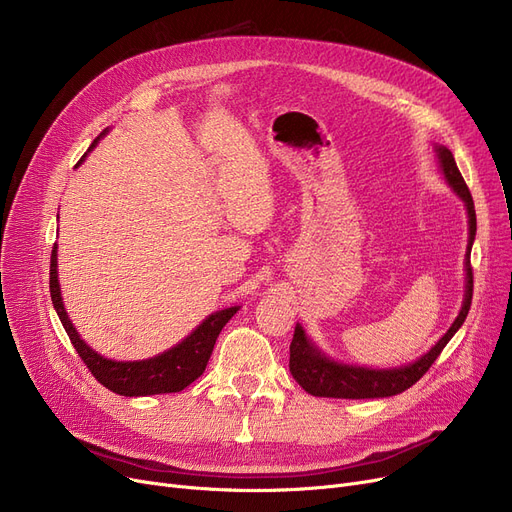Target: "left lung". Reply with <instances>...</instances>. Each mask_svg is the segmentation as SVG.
<instances>
[{
    "label": "left lung",
    "instance_id": "8db88e82",
    "mask_svg": "<svg viewBox=\"0 0 512 512\" xmlns=\"http://www.w3.org/2000/svg\"><path fill=\"white\" fill-rule=\"evenodd\" d=\"M440 168L444 172V178L452 186V191L465 201L467 215H469V245L465 255V272H467V286H465V301L461 307V313L456 315L454 324L450 330L438 340L432 351L425 353L415 363H409L398 369H369V367H357V365H344L330 357H326L319 348L307 338L305 330L297 324L294 328V336L290 342V373L292 378L299 382V386L313 394L324 398H386L405 392L413 384H417L423 373L432 367V363L440 357L448 340L456 334L467 319V313L471 309L473 299V267H471V247L475 240L477 220H475V205L473 197L469 193V186L465 178L461 176L456 161L446 147H436Z\"/></svg>",
    "mask_w": 512,
    "mask_h": 512
}]
</instances>
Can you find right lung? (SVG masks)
I'll return each mask as SVG.
<instances>
[{
  "label": "right lung",
  "mask_w": 512,
  "mask_h": 512,
  "mask_svg": "<svg viewBox=\"0 0 512 512\" xmlns=\"http://www.w3.org/2000/svg\"><path fill=\"white\" fill-rule=\"evenodd\" d=\"M97 141H99V137L91 143L89 151L97 145ZM85 155H83V159H85ZM49 292H51L53 307H56L62 326H64L70 342L74 344L78 357L83 359V363L89 367L93 378L101 386H105L107 390H112L120 396L168 394V392H180L188 384H193L205 371L207 361L213 351V344H215V340H218L222 328L238 311V307H230V309H224L218 313H211L191 336H186L180 344L170 348V351L161 353L153 359L112 361V359H105L99 353H95L93 348L78 336L76 328L72 326V321L68 319V313L62 303V294H60V282H58V247L56 245H53V251H51Z\"/></svg>",
  "instance_id": "add662e5"
}]
</instances>
